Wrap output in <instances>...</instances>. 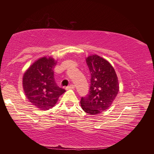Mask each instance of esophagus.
<instances>
[{
	"label": "esophagus",
	"instance_id": "obj_1",
	"mask_svg": "<svg viewBox=\"0 0 154 154\" xmlns=\"http://www.w3.org/2000/svg\"><path fill=\"white\" fill-rule=\"evenodd\" d=\"M74 88H75L74 85L71 84V85H69L68 87H66V90H73Z\"/></svg>",
	"mask_w": 154,
	"mask_h": 154
}]
</instances>
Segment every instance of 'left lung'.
I'll use <instances>...</instances> for the list:
<instances>
[{"instance_id":"left-lung-1","label":"left lung","mask_w":154,"mask_h":154,"mask_svg":"<svg viewBox=\"0 0 154 154\" xmlns=\"http://www.w3.org/2000/svg\"><path fill=\"white\" fill-rule=\"evenodd\" d=\"M86 63L91 74L89 93L81 99L85 113L96 115L111 106L119 92V82L113 67L97 55L88 56Z\"/></svg>"}]
</instances>
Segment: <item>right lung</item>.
<instances>
[{
    "label": "right lung",
    "mask_w": 154,
    "mask_h": 154,
    "mask_svg": "<svg viewBox=\"0 0 154 154\" xmlns=\"http://www.w3.org/2000/svg\"><path fill=\"white\" fill-rule=\"evenodd\" d=\"M56 63L51 57L39 58L28 68L23 76V89L26 96L40 110L53 107L66 91L58 87L54 79V69Z\"/></svg>",
    "instance_id": "obj_1"
}]
</instances>
